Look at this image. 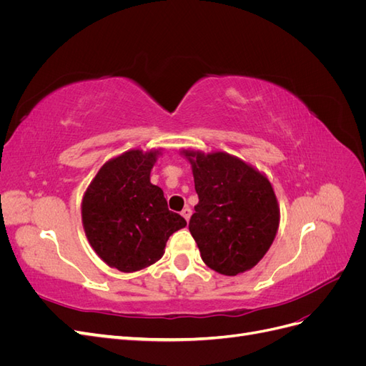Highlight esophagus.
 Masks as SVG:
<instances>
[{"mask_svg":"<svg viewBox=\"0 0 366 366\" xmlns=\"http://www.w3.org/2000/svg\"><path fill=\"white\" fill-rule=\"evenodd\" d=\"M191 214H192V212H191V209L187 207V206H186V207L182 210V217H183L186 221H189V218H191Z\"/></svg>","mask_w":366,"mask_h":366,"instance_id":"1","label":"esophagus"}]
</instances>
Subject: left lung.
I'll return each instance as SVG.
<instances>
[{
	"instance_id": "8db88e82",
	"label": "left lung",
	"mask_w": 366,
	"mask_h": 366,
	"mask_svg": "<svg viewBox=\"0 0 366 366\" xmlns=\"http://www.w3.org/2000/svg\"><path fill=\"white\" fill-rule=\"evenodd\" d=\"M198 204L189 230L207 267L235 276L257 265L280 227V204L267 177L223 151L183 149Z\"/></svg>"
}]
</instances>
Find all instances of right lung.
Returning <instances> with one entry per match:
<instances>
[{
    "mask_svg": "<svg viewBox=\"0 0 366 366\" xmlns=\"http://www.w3.org/2000/svg\"><path fill=\"white\" fill-rule=\"evenodd\" d=\"M162 149H129L108 160L82 198L88 242L109 267L131 273L157 262L166 241L186 219L171 212L159 186L149 180Z\"/></svg>",
    "mask_w": 366,
    "mask_h": 366,
    "instance_id": "add662e5",
    "label": "right lung"
}]
</instances>
